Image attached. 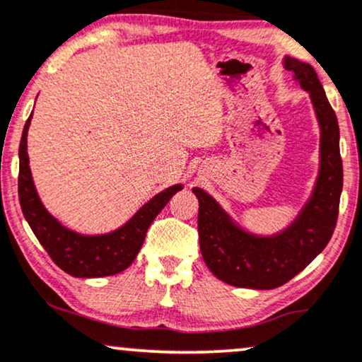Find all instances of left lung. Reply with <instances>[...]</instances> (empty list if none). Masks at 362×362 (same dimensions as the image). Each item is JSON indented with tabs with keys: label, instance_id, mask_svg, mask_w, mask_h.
Segmentation results:
<instances>
[{
	"label": "left lung",
	"instance_id": "left-lung-1",
	"mask_svg": "<svg viewBox=\"0 0 362 362\" xmlns=\"http://www.w3.org/2000/svg\"><path fill=\"white\" fill-rule=\"evenodd\" d=\"M285 65L310 93L320 124V175L298 219L278 236L256 238L234 226L211 195L192 189L199 199V243L207 268L228 285L243 288L285 285L327 246L337 224L342 192L337 116L310 64L286 57Z\"/></svg>",
	"mask_w": 362,
	"mask_h": 362
}]
</instances>
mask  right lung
I'll use <instances>...</instances> for the list:
<instances>
[{"instance_id": "add662e5", "label": "right lung", "mask_w": 362, "mask_h": 362, "mask_svg": "<svg viewBox=\"0 0 362 362\" xmlns=\"http://www.w3.org/2000/svg\"><path fill=\"white\" fill-rule=\"evenodd\" d=\"M30 119H32V115L25 123L20 141L18 199L25 219L33 234L49 252L52 261L69 275L77 278H99L121 273L136 258L150 224L167 206L172 195L182 189V185H173L155 195L123 228L115 233L104 234V236H81V234L72 233L60 226L59 221H55L45 211L35 190L27 153Z\"/></svg>"}]
</instances>
